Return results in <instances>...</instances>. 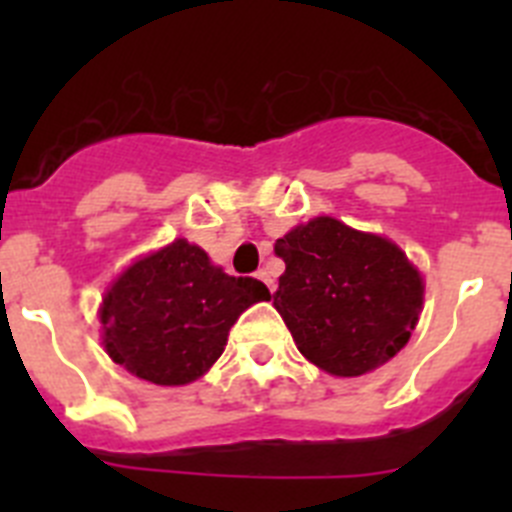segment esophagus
Returning a JSON list of instances; mask_svg holds the SVG:
<instances>
[{"mask_svg":"<svg viewBox=\"0 0 512 512\" xmlns=\"http://www.w3.org/2000/svg\"><path fill=\"white\" fill-rule=\"evenodd\" d=\"M256 279H261V282H264L266 287H269V292H274V279H271L269 271H264V269L256 271Z\"/></svg>","mask_w":512,"mask_h":512,"instance_id":"34e87169","label":"esophagus"}]
</instances>
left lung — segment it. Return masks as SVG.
I'll use <instances>...</instances> for the list:
<instances>
[{
	"label": "left lung",
	"instance_id": "8db88e82",
	"mask_svg": "<svg viewBox=\"0 0 512 512\" xmlns=\"http://www.w3.org/2000/svg\"><path fill=\"white\" fill-rule=\"evenodd\" d=\"M274 253L287 266L274 307L323 372L361 377L410 341L425 287L400 246L323 215L289 230Z\"/></svg>",
	"mask_w": 512,
	"mask_h": 512
}]
</instances>
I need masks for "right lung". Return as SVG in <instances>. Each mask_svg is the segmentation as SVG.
<instances>
[{
  "label": "right lung",
  "mask_w": 512,
  "mask_h": 512,
  "mask_svg": "<svg viewBox=\"0 0 512 512\" xmlns=\"http://www.w3.org/2000/svg\"><path fill=\"white\" fill-rule=\"evenodd\" d=\"M269 297L264 282L230 277L200 246L176 238L130 264L104 292V351L146 382L189 384L220 359L241 312Z\"/></svg>",
  "instance_id": "obj_1"
}]
</instances>
